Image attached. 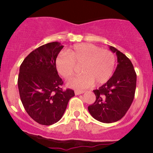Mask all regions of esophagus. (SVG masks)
<instances>
[{
    "mask_svg": "<svg viewBox=\"0 0 153 153\" xmlns=\"http://www.w3.org/2000/svg\"><path fill=\"white\" fill-rule=\"evenodd\" d=\"M84 91H75V95H80L83 94Z\"/></svg>",
    "mask_w": 153,
    "mask_h": 153,
    "instance_id": "1",
    "label": "esophagus"
}]
</instances>
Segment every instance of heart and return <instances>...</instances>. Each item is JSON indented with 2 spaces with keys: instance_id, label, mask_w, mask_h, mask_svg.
I'll return each instance as SVG.
<instances>
[{
  "instance_id": "1",
  "label": "heart",
  "mask_w": 153,
  "mask_h": 153,
  "mask_svg": "<svg viewBox=\"0 0 153 153\" xmlns=\"http://www.w3.org/2000/svg\"><path fill=\"white\" fill-rule=\"evenodd\" d=\"M116 59L108 50L88 43L75 45L67 53L57 56L55 65L59 74L65 79L72 78L80 67V76L71 79L68 85L76 90H84L91 87L94 82L103 84L108 81L114 71Z\"/></svg>"
}]
</instances>
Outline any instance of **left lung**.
Segmentation results:
<instances>
[{"mask_svg": "<svg viewBox=\"0 0 153 153\" xmlns=\"http://www.w3.org/2000/svg\"><path fill=\"white\" fill-rule=\"evenodd\" d=\"M109 49L117 57V67L109 80L94 93L95 102L88 107L89 113L103 123L117 122L125 115L134 98L137 75L125 54L115 47Z\"/></svg>", "mask_w": 153, "mask_h": 153, "instance_id": "8db88e82", "label": "left lung"}]
</instances>
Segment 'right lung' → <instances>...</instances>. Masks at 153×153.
Wrapping results in <instances>:
<instances>
[{
    "mask_svg": "<svg viewBox=\"0 0 153 153\" xmlns=\"http://www.w3.org/2000/svg\"><path fill=\"white\" fill-rule=\"evenodd\" d=\"M62 45L47 43L31 52L20 66L18 87L26 111L35 122L52 125L62 118L69 100L75 96L71 89L62 90L55 60Z\"/></svg>",
    "mask_w": 153,
    "mask_h": 153,
    "instance_id": "obj_1",
    "label": "right lung"
}]
</instances>
